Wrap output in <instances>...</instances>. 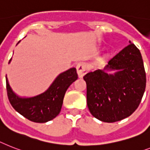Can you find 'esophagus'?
<instances>
[{
	"label": "esophagus",
	"mask_w": 150,
	"mask_h": 150,
	"mask_svg": "<svg viewBox=\"0 0 150 150\" xmlns=\"http://www.w3.org/2000/svg\"><path fill=\"white\" fill-rule=\"evenodd\" d=\"M76 70H77L78 75L79 78H82L84 75H86L87 72V69H86V64L82 62H80L77 64L76 66Z\"/></svg>",
	"instance_id": "obj_1"
}]
</instances>
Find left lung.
<instances>
[{
	"label": "left lung",
	"mask_w": 150,
	"mask_h": 150,
	"mask_svg": "<svg viewBox=\"0 0 150 150\" xmlns=\"http://www.w3.org/2000/svg\"><path fill=\"white\" fill-rule=\"evenodd\" d=\"M109 61L103 70L87 73V105L95 118L115 122L134 112L144 94L146 77L139 50L131 43ZM117 71L109 75L105 71Z\"/></svg>",
	"instance_id": "8db88e82"
}]
</instances>
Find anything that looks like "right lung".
Returning <instances> with one entry per match:
<instances>
[{"label":"right lung","mask_w":150,"mask_h":150,"mask_svg":"<svg viewBox=\"0 0 150 150\" xmlns=\"http://www.w3.org/2000/svg\"><path fill=\"white\" fill-rule=\"evenodd\" d=\"M77 79L76 69L72 68L58 75L45 92L32 98H22L13 92L6 78L7 94L10 103L18 112L30 121L43 123L59 114L65 92Z\"/></svg>","instance_id":"right-lung-1"}]
</instances>
